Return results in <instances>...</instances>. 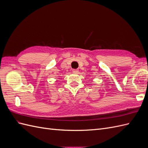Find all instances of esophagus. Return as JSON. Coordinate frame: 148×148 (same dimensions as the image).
I'll list each match as a JSON object with an SVG mask.
<instances>
[{"mask_svg": "<svg viewBox=\"0 0 148 148\" xmlns=\"http://www.w3.org/2000/svg\"><path fill=\"white\" fill-rule=\"evenodd\" d=\"M78 70H77V69H73L72 70V72L73 73H78Z\"/></svg>", "mask_w": 148, "mask_h": 148, "instance_id": "1", "label": "esophagus"}]
</instances>
